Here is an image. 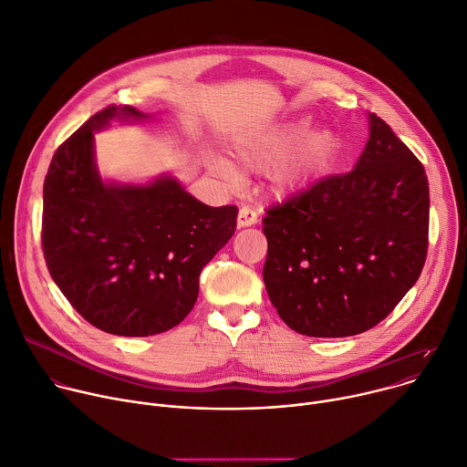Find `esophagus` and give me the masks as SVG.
<instances>
[{
  "instance_id": "obj_1",
  "label": "esophagus",
  "mask_w": 467,
  "mask_h": 467,
  "mask_svg": "<svg viewBox=\"0 0 467 467\" xmlns=\"http://www.w3.org/2000/svg\"><path fill=\"white\" fill-rule=\"evenodd\" d=\"M257 222H259V216H257L255 210H251L249 206H242V208L238 210V220H236V223H238L240 229L255 225Z\"/></svg>"
}]
</instances>
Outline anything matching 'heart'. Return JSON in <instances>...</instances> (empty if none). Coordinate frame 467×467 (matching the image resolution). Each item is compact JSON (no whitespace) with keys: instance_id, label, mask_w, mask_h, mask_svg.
<instances>
[{"instance_id":"b5f03b06","label":"heart","mask_w":467,"mask_h":467,"mask_svg":"<svg viewBox=\"0 0 467 467\" xmlns=\"http://www.w3.org/2000/svg\"><path fill=\"white\" fill-rule=\"evenodd\" d=\"M311 132L309 119H296L240 143L236 156L242 165L255 171H266L283 162L272 179L274 192L279 197L294 195L324 177L341 154V140L335 132L320 130L313 136ZM214 167L231 184L240 181L234 167L225 160H214Z\"/></svg>"}]
</instances>
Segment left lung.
Here are the masks:
<instances>
[{
    "label": "left lung",
    "instance_id": "obj_1",
    "mask_svg": "<svg viewBox=\"0 0 467 467\" xmlns=\"http://www.w3.org/2000/svg\"><path fill=\"white\" fill-rule=\"evenodd\" d=\"M429 208L425 167L368 113V141L350 173L266 210L263 277L277 315L309 337L374 327L425 266Z\"/></svg>",
    "mask_w": 467,
    "mask_h": 467
}]
</instances>
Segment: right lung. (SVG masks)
Instances as JSON below:
<instances>
[{
	"instance_id": "obj_1",
	"label": "right lung",
	"mask_w": 467,
	"mask_h": 467,
	"mask_svg": "<svg viewBox=\"0 0 467 467\" xmlns=\"http://www.w3.org/2000/svg\"><path fill=\"white\" fill-rule=\"evenodd\" d=\"M113 119L149 115L108 106L56 150L42 192V251L52 279L89 324L149 337L193 309L199 274L234 234L238 208L208 206L167 175L149 184L104 182L95 132Z\"/></svg>"
}]
</instances>
